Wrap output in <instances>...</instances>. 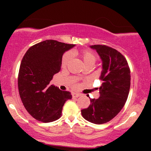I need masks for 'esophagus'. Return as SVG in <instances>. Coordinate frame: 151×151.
I'll return each instance as SVG.
<instances>
[{
	"label": "esophagus",
	"mask_w": 151,
	"mask_h": 151,
	"mask_svg": "<svg viewBox=\"0 0 151 151\" xmlns=\"http://www.w3.org/2000/svg\"><path fill=\"white\" fill-rule=\"evenodd\" d=\"M80 96H81V94H79V93H72V97L73 98H77Z\"/></svg>",
	"instance_id": "34e87169"
}]
</instances>
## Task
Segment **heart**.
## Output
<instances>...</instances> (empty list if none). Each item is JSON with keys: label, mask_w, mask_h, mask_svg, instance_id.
<instances>
[{"label": "heart", "mask_w": 151, "mask_h": 151, "mask_svg": "<svg viewBox=\"0 0 151 151\" xmlns=\"http://www.w3.org/2000/svg\"><path fill=\"white\" fill-rule=\"evenodd\" d=\"M79 55L80 56L83 62H84V65L86 66L89 65H93L96 60V55H95L94 53H93L92 52L87 50H81V51L79 52ZM72 58V54L71 52H66L65 55H64L62 60V67H63V68L67 67V65L69 64V62H70Z\"/></svg>", "instance_id": "obj_1"}]
</instances>
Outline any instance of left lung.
<instances>
[{
    "mask_svg": "<svg viewBox=\"0 0 151 151\" xmlns=\"http://www.w3.org/2000/svg\"><path fill=\"white\" fill-rule=\"evenodd\" d=\"M90 47L96 50L102 61L99 77L102 84L99 99H90L91 104L81 111L86 121L102 124L114 119L125 104L131 85V72L126 58L116 50L101 45Z\"/></svg>",
    "mask_w": 151,
    "mask_h": 151,
    "instance_id": "8db88e82",
    "label": "left lung"
}]
</instances>
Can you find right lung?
<instances>
[{"label":"right lung","instance_id":"1","mask_svg":"<svg viewBox=\"0 0 151 151\" xmlns=\"http://www.w3.org/2000/svg\"><path fill=\"white\" fill-rule=\"evenodd\" d=\"M74 46L47 40L32 46L24 55L18 74L19 94L26 110L36 120H58L66 101L72 98L70 91H62L50 81L61 70L63 54Z\"/></svg>","mask_w":151,"mask_h":151}]
</instances>
